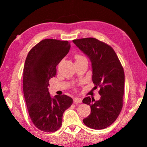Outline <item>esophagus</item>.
<instances>
[{
	"label": "esophagus",
	"instance_id": "esophagus-1",
	"mask_svg": "<svg viewBox=\"0 0 147 147\" xmlns=\"http://www.w3.org/2000/svg\"><path fill=\"white\" fill-rule=\"evenodd\" d=\"M74 103H82V100L80 98H78V97H76L74 98Z\"/></svg>",
	"mask_w": 147,
	"mask_h": 147
}]
</instances>
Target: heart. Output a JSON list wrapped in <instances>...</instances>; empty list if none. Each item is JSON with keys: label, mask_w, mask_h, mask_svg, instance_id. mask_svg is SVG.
Segmentation results:
<instances>
[{"label": "heart", "mask_w": 147, "mask_h": 147, "mask_svg": "<svg viewBox=\"0 0 147 147\" xmlns=\"http://www.w3.org/2000/svg\"><path fill=\"white\" fill-rule=\"evenodd\" d=\"M75 60H76V62H78V61H80L82 60H84V59H86L84 57H83L82 55H75Z\"/></svg>", "instance_id": "1"}]
</instances>
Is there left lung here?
<instances>
[{
	"label": "left lung",
	"mask_w": 147,
	"mask_h": 147,
	"mask_svg": "<svg viewBox=\"0 0 147 147\" xmlns=\"http://www.w3.org/2000/svg\"><path fill=\"white\" fill-rule=\"evenodd\" d=\"M73 43L91 62L92 82L100 87V99L89 96L83 103L89 105L90 114L83 119L93 129H103L116 121L123 107L125 74L115 51L110 46L94 38L73 40Z\"/></svg>",
	"instance_id": "8db88e82"
}]
</instances>
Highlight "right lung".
Masks as SVG:
<instances>
[{
  "mask_svg": "<svg viewBox=\"0 0 147 147\" xmlns=\"http://www.w3.org/2000/svg\"><path fill=\"white\" fill-rule=\"evenodd\" d=\"M68 41L45 39L29 51L23 72V91L33 123L42 131L53 132L62 126L64 111L73 103L68 96L48 91L49 81L55 76L56 67L69 53Z\"/></svg>",
  "mask_w": 147,
  "mask_h": 147,
  "instance_id": "add662e5",
  "label": "right lung"
}]
</instances>
